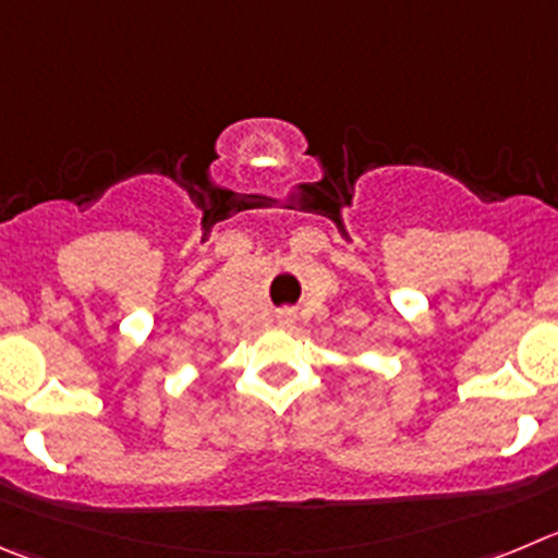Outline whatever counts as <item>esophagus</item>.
<instances>
[{
	"instance_id": "1",
	"label": "esophagus",
	"mask_w": 558,
	"mask_h": 558,
	"mask_svg": "<svg viewBox=\"0 0 558 558\" xmlns=\"http://www.w3.org/2000/svg\"><path fill=\"white\" fill-rule=\"evenodd\" d=\"M278 325L280 327H291V325H294V316H291V311H280V314H278Z\"/></svg>"
}]
</instances>
